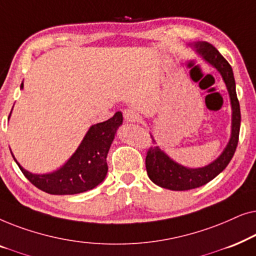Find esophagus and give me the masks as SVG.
I'll use <instances>...</instances> for the list:
<instances>
[{
	"label": "esophagus",
	"mask_w": 256,
	"mask_h": 256,
	"mask_svg": "<svg viewBox=\"0 0 256 256\" xmlns=\"http://www.w3.org/2000/svg\"><path fill=\"white\" fill-rule=\"evenodd\" d=\"M124 118L127 122H138L140 120V114L132 108H127L124 110Z\"/></svg>",
	"instance_id": "1"
}]
</instances>
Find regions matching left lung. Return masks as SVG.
<instances>
[{
	"mask_svg": "<svg viewBox=\"0 0 256 256\" xmlns=\"http://www.w3.org/2000/svg\"><path fill=\"white\" fill-rule=\"evenodd\" d=\"M198 51L204 56L210 64H212L222 73L224 82L228 90L232 102V136L224 152L214 162L199 169H186L170 160L158 146H150L146 156V168L150 180L160 188L174 191L191 190L202 186L218 176L232 160L236 152L240 132V104L236 92V80L228 62L219 54V51L208 42H199L196 44ZM155 142L152 140V143Z\"/></svg>",
	"mask_w": 256,
	"mask_h": 256,
	"instance_id": "8db88e82",
	"label": "left lung"
}]
</instances>
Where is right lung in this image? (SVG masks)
Segmentation results:
<instances>
[{"instance_id":"right-lung-1","label":"right lung","mask_w":256,"mask_h":256,"mask_svg":"<svg viewBox=\"0 0 256 256\" xmlns=\"http://www.w3.org/2000/svg\"><path fill=\"white\" fill-rule=\"evenodd\" d=\"M20 88H23V82ZM122 120V113L116 112L110 120L92 126L68 162L56 172L34 174L16 162L17 166L30 183L46 194H76L92 190L106 177V157Z\"/></svg>"}]
</instances>
